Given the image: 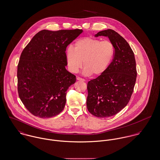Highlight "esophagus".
I'll return each mask as SVG.
<instances>
[{"label":"esophagus","mask_w":160,"mask_h":160,"mask_svg":"<svg viewBox=\"0 0 160 160\" xmlns=\"http://www.w3.org/2000/svg\"><path fill=\"white\" fill-rule=\"evenodd\" d=\"M77 80H78V81H82V82H84V81H85V79H82V78H79V77H78V78H77Z\"/></svg>","instance_id":"esophagus-1"}]
</instances>
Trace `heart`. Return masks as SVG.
<instances>
[{
    "label": "heart",
    "instance_id": "b5f03b06",
    "mask_svg": "<svg viewBox=\"0 0 160 160\" xmlns=\"http://www.w3.org/2000/svg\"><path fill=\"white\" fill-rule=\"evenodd\" d=\"M115 49L110 41H102L90 37L78 40L74 49L68 47L66 50V60L72 73H77L84 65L83 73L86 76H100L111 63Z\"/></svg>",
    "mask_w": 160,
    "mask_h": 160
}]
</instances>
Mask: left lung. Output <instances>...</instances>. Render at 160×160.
Segmentation results:
<instances>
[{"label":"left lung","mask_w":160,"mask_h":160,"mask_svg":"<svg viewBox=\"0 0 160 160\" xmlns=\"http://www.w3.org/2000/svg\"><path fill=\"white\" fill-rule=\"evenodd\" d=\"M99 36L108 37L115 52L107 70L88 82L86 103L90 113L104 118L116 115L127 105L136 83L137 71L134 52L122 36L112 29L95 35Z\"/></svg>","instance_id":"8db88e82"}]
</instances>
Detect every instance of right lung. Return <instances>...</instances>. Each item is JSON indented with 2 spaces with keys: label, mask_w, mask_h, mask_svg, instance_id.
<instances>
[{
  "label": "right lung",
  "mask_w": 160,
  "mask_h": 160,
  "mask_svg": "<svg viewBox=\"0 0 160 160\" xmlns=\"http://www.w3.org/2000/svg\"><path fill=\"white\" fill-rule=\"evenodd\" d=\"M82 30H43L22 51L18 65V92L26 109L35 116L50 118L60 113L67 90L76 76L65 68L66 48Z\"/></svg>",
  "instance_id": "right-lung-1"
}]
</instances>
